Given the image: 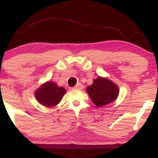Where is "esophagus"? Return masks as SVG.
I'll use <instances>...</instances> for the list:
<instances>
[{"instance_id":"1","label":"esophagus","mask_w":158,"mask_h":158,"mask_svg":"<svg viewBox=\"0 0 158 158\" xmlns=\"http://www.w3.org/2000/svg\"><path fill=\"white\" fill-rule=\"evenodd\" d=\"M83 88V85L81 84V83H78V84L76 85L75 87H73L72 89L73 90H81Z\"/></svg>"}]
</instances>
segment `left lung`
<instances>
[{
	"mask_svg": "<svg viewBox=\"0 0 158 158\" xmlns=\"http://www.w3.org/2000/svg\"><path fill=\"white\" fill-rule=\"evenodd\" d=\"M86 90L94 104L99 108L114 102L119 92L114 81L102 77L94 79L93 84L87 87Z\"/></svg>",
	"mask_w": 158,
	"mask_h": 158,
	"instance_id": "1",
	"label": "left lung"
}]
</instances>
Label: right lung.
Wrapping results in <instances>:
<instances>
[{
	"mask_svg": "<svg viewBox=\"0 0 158 158\" xmlns=\"http://www.w3.org/2000/svg\"><path fill=\"white\" fill-rule=\"evenodd\" d=\"M66 92L64 88L59 87L53 81H48L35 90V97L41 105L52 108L61 102Z\"/></svg>",
	"mask_w": 158,
	"mask_h": 158,
	"instance_id": "add662e5",
	"label": "right lung"
}]
</instances>
